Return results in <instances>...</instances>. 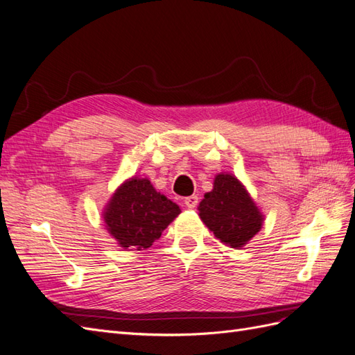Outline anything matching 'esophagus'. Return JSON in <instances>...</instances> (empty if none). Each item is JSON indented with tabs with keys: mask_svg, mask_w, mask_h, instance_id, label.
Wrapping results in <instances>:
<instances>
[{
	"mask_svg": "<svg viewBox=\"0 0 355 355\" xmlns=\"http://www.w3.org/2000/svg\"><path fill=\"white\" fill-rule=\"evenodd\" d=\"M185 206L188 209H196L197 204H198V197L197 196H191V197H187L185 201H184Z\"/></svg>",
	"mask_w": 355,
	"mask_h": 355,
	"instance_id": "obj_1",
	"label": "esophagus"
}]
</instances>
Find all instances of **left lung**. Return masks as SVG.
<instances>
[{
    "instance_id": "left-lung-1",
    "label": "left lung",
    "mask_w": 355,
    "mask_h": 355,
    "mask_svg": "<svg viewBox=\"0 0 355 355\" xmlns=\"http://www.w3.org/2000/svg\"><path fill=\"white\" fill-rule=\"evenodd\" d=\"M198 211L214 237L232 249L250 241L263 223V214L249 192L230 173H219L214 178L213 189L204 194Z\"/></svg>"
}]
</instances>
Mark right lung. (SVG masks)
<instances>
[{"label":"right lung","instance_id":"1","mask_svg":"<svg viewBox=\"0 0 355 355\" xmlns=\"http://www.w3.org/2000/svg\"><path fill=\"white\" fill-rule=\"evenodd\" d=\"M179 213L178 204L157 192L149 179L132 178L114 192L103 220L120 247L142 250L161 237Z\"/></svg>","mask_w":355,"mask_h":355}]
</instances>
